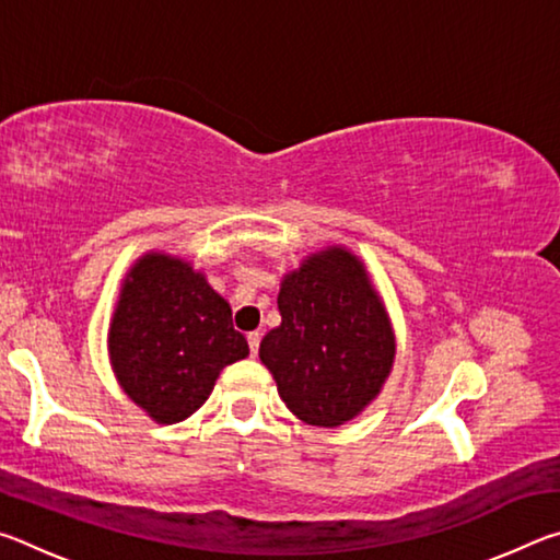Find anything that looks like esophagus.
Instances as JSON below:
<instances>
[{"label":"esophagus","instance_id":"34e87169","mask_svg":"<svg viewBox=\"0 0 560 560\" xmlns=\"http://www.w3.org/2000/svg\"><path fill=\"white\" fill-rule=\"evenodd\" d=\"M246 340H249V350H252V355H257V353H259V340H261V336L257 334V330H252V334L246 336Z\"/></svg>","mask_w":560,"mask_h":560}]
</instances>
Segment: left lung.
<instances>
[{
	"label": "left lung",
	"mask_w": 560,
	"mask_h": 560,
	"mask_svg": "<svg viewBox=\"0 0 560 560\" xmlns=\"http://www.w3.org/2000/svg\"><path fill=\"white\" fill-rule=\"evenodd\" d=\"M281 324L259 358L301 422L338 428L381 395L395 363V330L363 259L343 244L283 273Z\"/></svg>",
	"instance_id": "left-lung-1"
}]
</instances>
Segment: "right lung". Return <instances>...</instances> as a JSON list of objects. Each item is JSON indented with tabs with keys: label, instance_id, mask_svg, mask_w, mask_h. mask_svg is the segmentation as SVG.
<instances>
[{
	"label": "right lung",
	"instance_id": "right-lung-1",
	"mask_svg": "<svg viewBox=\"0 0 560 560\" xmlns=\"http://www.w3.org/2000/svg\"><path fill=\"white\" fill-rule=\"evenodd\" d=\"M249 355L232 326V306L205 271L167 252L132 261L108 326L113 375L158 424L200 410L222 368Z\"/></svg>",
	"mask_w": 560,
	"mask_h": 560
}]
</instances>
